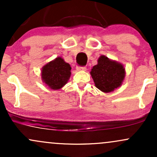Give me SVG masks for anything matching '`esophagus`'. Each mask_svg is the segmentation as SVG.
Listing matches in <instances>:
<instances>
[{
    "label": "esophagus",
    "mask_w": 157,
    "mask_h": 157,
    "mask_svg": "<svg viewBox=\"0 0 157 157\" xmlns=\"http://www.w3.org/2000/svg\"><path fill=\"white\" fill-rule=\"evenodd\" d=\"M77 71H86V66H77Z\"/></svg>",
    "instance_id": "34e87169"
}]
</instances>
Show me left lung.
Instances as JSON below:
<instances>
[{
	"mask_svg": "<svg viewBox=\"0 0 157 157\" xmlns=\"http://www.w3.org/2000/svg\"><path fill=\"white\" fill-rule=\"evenodd\" d=\"M90 74L97 89L104 93H109L122 86L125 69L120 63L101 55Z\"/></svg>",
	"mask_w": 157,
	"mask_h": 157,
	"instance_id": "left-lung-1",
	"label": "left lung"
}]
</instances>
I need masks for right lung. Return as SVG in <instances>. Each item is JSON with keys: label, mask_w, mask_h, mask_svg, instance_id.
<instances>
[{"label": "right lung", "mask_w": 157, "mask_h": 157, "mask_svg": "<svg viewBox=\"0 0 157 157\" xmlns=\"http://www.w3.org/2000/svg\"><path fill=\"white\" fill-rule=\"evenodd\" d=\"M71 66L61 57H56L43 66L41 80L49 89L59 90L67 83L71 77Z\"/></svg>", "instance_id": "obj_1"}]
</instances>
